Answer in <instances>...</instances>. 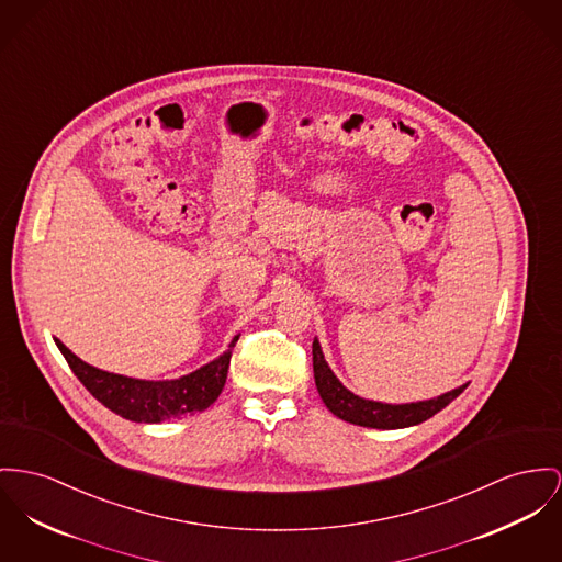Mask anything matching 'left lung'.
<instances>
[{"label": "left lung", "instance_id": "obj_1", "mask_svg": "<svg viewBox=\"0 0 562 562\" xmlns=\"http://www.w3.org/2000/svg\"><path fill=\"white\" fill-rule=\"evenodd\" d=\"M313 374H315V385L317 392L324 401V405L330 412L337 415L338 419H345L356 426L364 428H379V430H394V428H409L426 422L435 413L446 409L449 403L460 396L467 387L460 385L456 390H449L446 394L428 401H417V403H405V405H390V403H379V401H369L351 390H347L333 369L328 367L322 345L317 337L313 338Z\"/></svg>", "mask_w": 562, "mask_h": 562}]
</instances>
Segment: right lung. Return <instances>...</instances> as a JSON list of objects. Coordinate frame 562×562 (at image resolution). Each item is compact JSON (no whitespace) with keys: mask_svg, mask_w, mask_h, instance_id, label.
I'll use <instances>...</instances> for the list:
<instances>
[{"mask_svg":"<svg viewBox=\"0 0 562 562\" xmlns=\"http://www.w3.org/2000/svg\"><path fill=\"white\" fill-rule=\"evenodd\" d=\"M240 335L229 340L227 349L213 362L179 379H134L125 374L109 373L82 362L59 338L55 345L68 360L78 381L111 412L138 424H159L209 409L222 394L232 347Z\"/></svg>","mask_w":562,"mask_h":562,"instance_id":"right-lung-1","label":"right lung"}]
</instances>
